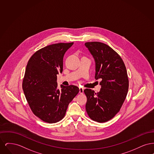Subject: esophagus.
<instances>
[{"label":"esophagus","instance_id":"obj_1","mask_svg":"<svg viewBox=\"0 0 154 154\" xmlns=\"http://www.w3.org/2000/svg\"><path fill=\"white\" fill-rule=\"evenodd\" d=\"M79 89H80V91H79L80 94H82L84 93V89L82 88H79Z\"/></svg>","mask_w":154,"mask_h":154}]
</instances>
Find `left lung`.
<instances>
[{
  "label": "left lung",
  "instance_id": "left-lung-1",
  "mask_svg": "<svg viewBox=\"0 0 154 154\" xmlns=\"http://www.w3.org/2000/svg\"><path fill=\"white\" fill-rule=\"evenodd\" d=\"M85 45L95 61V78L102 79L99 92L84 91L87 97L86 111L93 121L105 122L117 114L124 102L129 88L126 69L121 57L108 45L92 42Z\"/></svg>",
  "mask_w": 154,
  "mask_h": 154
}]
</instances>
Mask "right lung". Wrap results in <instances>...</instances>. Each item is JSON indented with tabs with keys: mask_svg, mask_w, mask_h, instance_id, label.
<instances>
[{
	"mask_svg": "<svg viewBox=\"0 0 154 154\" xmlns=\"http://www.w3.org/2000/svg\"><path fill=\"white\" fill-rule=\"evenodd\" d=\"M73 43H57L37 51L29 59L22 82V89L33 113L52 124L62 119L68 105L79 92L75 85H60L57 74L63 71V59Z\"/></svg>",
	"mask_w": 154,
	"mask_h": 154,
	"instance_id": "1",
	"label": "right lung"
}]
</instances>
